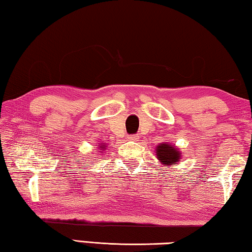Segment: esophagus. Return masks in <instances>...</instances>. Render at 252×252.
Wrapping results in <instances>:
<instances>
[{
	"instance_id": "1",
	"label": "esophagus",
	"mask_w": 252,
	"mask_h": 252,
	"mask_svg": "<svg viewBox=\"0 0 252 252\" xmlns=\"http://www.w3.org/2000/svg\"><path fill=\"white\" fill-rule=\"evenodd\" d=\"M127 139H129L130 141H136L139 138H138V135H135V134H130V135H127Z\"/></svg>"
}]
</instances>
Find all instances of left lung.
Here are the masks:
<instances>
[{"instance_id":"left-lung-1","label":"left lung","mask_w":252,"mask_h":252,"mask_svg":"<svg viewBox=\"0 0 252 252\" xmlns=\"http://www.w3.org/2000/svg\"><path fill=\"white\" fill-rule=\"evenodd\" d=\"M156 155L163 165H174L181 159V152L170 143H161L156 149Z\"/></svg>"}]
</instances>
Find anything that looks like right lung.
Masks as SVG:
<instances>
[{"label": "right lung", "instance_id": "add662e5", "mask_svg": "<svg viewBox=\"0 0 252 252\" xmlns=\"http://www.w3.org/2000/svg\"><path fill=\"white\" fill-rule=\"evenodd\" d=\"M99 146V148H101V150L103 149V150H105V144H97Z\"/></svg>", "mask_w": 252, "mask_h": 252}]
</instances>
